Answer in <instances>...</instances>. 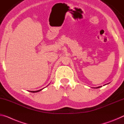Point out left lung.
Segmentation results:
<instances>
[{"instance_id": "1", "label": "left lung", "mask_w": 124, "mask_h": 124, "mask_svg": "<svg viewBox=\"0 0 124 124\" xmlns=\"http://www.w3.org/2000/svg\"><path fill=\"white\" fill-rule=\"evenodd\" d=\"M105 85H106V84H105ZM101 86H100V87H97V88H101Z\"/></svg>"}]
</instances>
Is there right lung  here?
Here are the masks:
<instances>
[{"label": "right lung", "instance_id": "obj_1", "mask_svg": "<svg viewBox=\"0 0 124 124\" xmlns=\"http://www.w3.org/2000/svg\"><path fill=\"white\" fill-rule=\"evenodd\" d=\"M42 89H40V90H36V91H30V92H32V93H36V92H39L41 91V90H42Z\"/></svg>", "mask_w": 124, "mask_h": 124}]
</instances>
